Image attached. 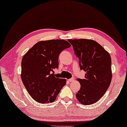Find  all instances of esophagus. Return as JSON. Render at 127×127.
Masks as SVG:
<instances>
[{"label": "esophagus", "instance_id": "obj_1", "mask_svg": "<svg viewBox=\"0 0 127 127\" xmlns=\"http://www.w3.org/2000/svg\"><path fill=\"white\" fill-rule=\"evenodd\" d=\"M68 81L69 82H74V78H72L71 79H69L68 80Z\"/></svg>", "mask_w": 127, "mask_h": 127}]
</instances>
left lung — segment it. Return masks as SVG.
<instances>
[{
	"label": "left lung",
	"mask_w": 127,
	"mask_h": 127,
	"mask_svg": "<svg viewBox=\"0 0 127 127\" xmlns=\"http://www.w3.org/2000/svg\"><path fill=\"white\" fill-rule=\"evenodd\" d=\"M79 59L80 70L86 72L84 79L78 78L80 89L76 98L83 105L95 103L104 95L112 79L111 60L109 53L91 39H68Z\"/></svg>",
	"instance_id": "8db88e82"
}]
</instances>
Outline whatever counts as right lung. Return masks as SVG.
Segmentation results:
<instances>
[{"mask_svg": "<svg viewBox=\"0 0 127 127\" xmlns=\"http://www.w3.org/2000/svg\"><path fill=\"white\" fill-rule=\"evenodd\" d=\"M70 47L64 40L40 41L22 57L21 77L35 101L41 103L53 102L65 86L66 80L56 78L54 70L59 66L60 53Z\"/></svg>", "mask_w": 127, "mask_h": 127, "instance_id": "add662e5", "label": "right lung"}]
</instances>
